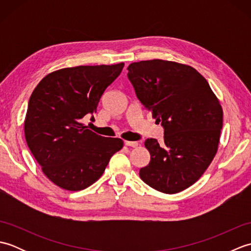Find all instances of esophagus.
Segmentation results:
<instances>
[{
	"instance_id": "1",
	"label": "esophagus",
	"mask_w": 251,
	"mask_h": 251,
	"mask_svg": "<svg viewBox=\"0 0 251 251\" xmlns=\"http://www.w3.org/2000/svg\"><path fill=\"white\" fill-rule=\"evenodd\" d=\"M125 146L127 147H131V148H137L138 147V142L135 141H125Z\"/></svg>"
}]
</instances>
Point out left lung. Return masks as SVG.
Listing matches in <instances>:
<instances>
[{
  "instance_id": "8db88e82",
  "label": "left lung",
  "mask_w": 251,
  "mask_h": 251,
  "mask_svg": "<svg viewBox=\"0 0 251 251\" xmlns=\"http://www.w3.org/2000/svg\"><path fill=\"white\" fill-rule=\"evenodd\" d=\"M127 76L137 98L164 128V140L147 139L151 161L143 182L166 194L188 189L214 159L223 112L209 84L195 69L154 59L130 63Z\"/></svg>"
}]
</instances>
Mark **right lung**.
Listing matches in <instances>:
<instances>
[{"label": "right lung", "instance_id": "obj_1", "mask_svg": "<svg viewBox=\"0 0 251 251\" xmlns=\"http://www.w3.org/2000/svg\"><path fill=\"white\" fill-rule=\"evenodd\" d=\"M123 68L121 62L60 69L47 74L32 93L25 141L46 177L61 189L88 188L123 148L119 138L99 136L81 123L85 115L94 117L101 96Z\"/></svg>", "mask_w": 251, "mask_h": 251}]
</instances>
